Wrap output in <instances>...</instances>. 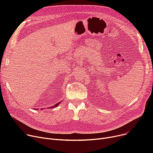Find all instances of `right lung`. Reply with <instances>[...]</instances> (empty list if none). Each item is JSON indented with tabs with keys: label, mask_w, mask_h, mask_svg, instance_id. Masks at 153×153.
I'll return each instance as SVG.
<instances>
[{
	"label": "right lung",
	"mask_w": 153,
	"mask_h": 153,
	"mask_svg": "<svg viewBox=\"0 0 153 153\" xmlns=\"http://www.w3.org/2000/svg\"><path fill=\"white\" fill-rule=\"evenodd\" d=\"M61 101L60 102H58V103H56V104H55V105H54V106H52V107H51V108H54V107H58L59 105V104L61 103Z\"/></svg>",
	"instance_id": "add662e5"
}]
</instances>
